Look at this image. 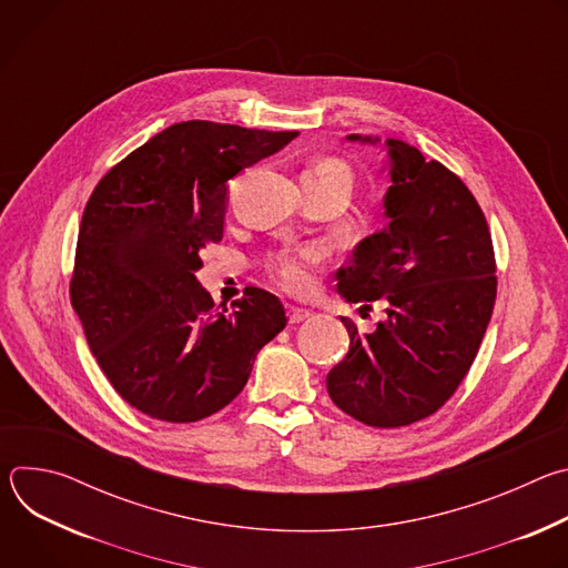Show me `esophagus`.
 <instances>
[{
    "label": "esophagus",
    "mask_w": 568,
    "mask_h": 568,
    "mask_svg": "<svg viewBox=\"0 0 568 568\" xmlns=\"http://www.w3.org/2000/svg\"><path fill=\"white\" fill-rule=\"evenodd\" d=\"M310 316H312V312L305 310V307H296V305H290V307H287V318H290L292 326H296V323L307 321Z\"/></svg>",
    "instance_id": "obj_1"
}]
</instances>
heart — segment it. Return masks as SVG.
I'll return each instance as SVG.
<instances>
[{"mask_svg":"<svg viewBox=\"0 0 568 568\" xmlns=\"http://www.w3.org/2000/svg\"><path fill=\"white\" fill-rule=\"evenodd\" d=\"M305 175H314V178H342V180H346L351 184L348 169L342 164V161H335V159L318 161V164L312 166ZM321 261H323L321 247L310 245V247H298V250L274 252L267 258V270L287 292L303 294V292H307L312 287L314 270L321 265Z\"/></svg>","mask_w":568,"mask_h":568,"instance_id":"b5f03b06","label":"heart"}]
</instances>
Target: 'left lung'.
<instances>
[{"mask_svg":"<svg viewBox=\"0 0 568 568\" xmlns=\"http://www.w3.org/2000/svg\"><path fill=\"white\" fill-rule=\"evenodd\" d=\"M386 148L388 224L364 237L353 265L337 272L339 294L364 307L384 301L386 321L362 335L342 316L351 348L326 379L344 414L379 429L418 423L454 395L497 298L493 235L471 191L418 148L399 139H386Z\"/></svg>","mask_w":568,"mask_h":568,"instance_id":"left-lung-1","label":"left lung"}]
</instances>
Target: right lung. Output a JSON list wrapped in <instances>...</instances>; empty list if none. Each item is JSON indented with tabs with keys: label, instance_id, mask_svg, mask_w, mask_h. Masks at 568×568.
I'll return each instance as SVG.
<instances>
[{
	"label": "right lung",
	"instance_id": "right-lung-1",
	"mask_svg": "<svg viewBox=\"0 0 568 568\" xmlns=\"http://www.w3.org/2000/svg\"><path fill=\"white\" fill-rule=\"evenodd\" d=\"M296 134L182 121L132 150L92 191L69 296L101 371L141 414L209 418L285 328L274 294L247 287L220 310L195 272L200 252L222 240L229 180Z\"/></svg>",
	"mask_w": 568,
	"mask_h": 568
}]
</instances>
